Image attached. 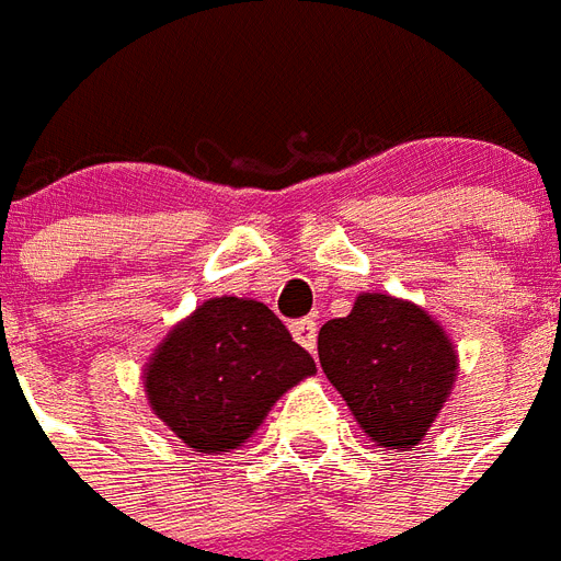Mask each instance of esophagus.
<instances>
[{"label": "esophagus", "instance_id": "obj_1", "mask_svg": "<svg viewBox=\"0 0 561 561\" xmlns=\"http://www.w3.org/2000/svg\"><path fill=\"white\" fill-rule=\"evenodd\" d=\"M291 335L294 342L302 344L309 354H314V347H318V321L314 318H302V321L291 323Z\"/></svg>", "mask_w": 561, "mask_h": 561}]
</instances>
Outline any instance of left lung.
<instances>
[{"label": "left lung", "instance_id": "left-lung-1", "mask_svg": "<svg viewBox=\"0 0 561 561\" xmlns=\"http://www.w3.org/2000/svg\"><path fill=\"white\" fill-rule=\"evenodd\" d=\"M327 380L377 446L408 451L425 437L458 377L446 330L416 302L359 294L318 333Z\"/></svg>", "mask_w": 561, "mask_h": 561}]
</instances>
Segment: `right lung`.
<instances>
[{"label": "right lung", "instance_id": "right-lung-1", "mask_svg": "<svg viewBox=\"0 0 561 561\" xmlns=\"http://www.w3.org/2000/svg\"><path fill=\"white\" fill-rule=\"evenodd\" d=\"M314 359L259 300L214 297L175 323L145 365L148 404L190 449L247 443Z\"/></svg>", "mask_w": 561, "mask_h": 561}]
</instances>
